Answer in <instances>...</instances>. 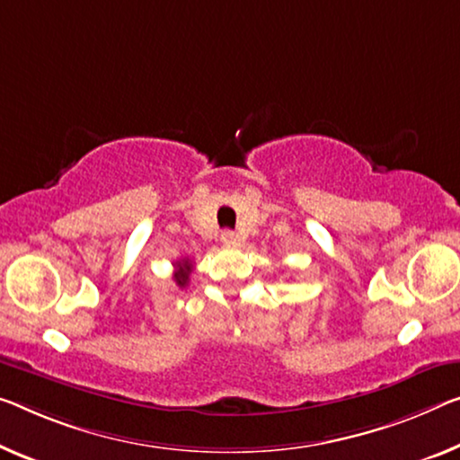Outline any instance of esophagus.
<instances>
[{
	"label": "esophagus",
	"mask_w": 460,
	"mask_h": 460,
	"mask_svg": "<svg viewBox=\"0 0 460 460\" xmlns=\"http://www.w3.org/2000/svg\"><path fill=\"white\" fill-rule=\"evenodd\" d=\"M220 238H222L224 244H238V240H240L236 232H232V230H224Z\"/></svg>",
	"instance_id": "obj_1"
}]
</instances>
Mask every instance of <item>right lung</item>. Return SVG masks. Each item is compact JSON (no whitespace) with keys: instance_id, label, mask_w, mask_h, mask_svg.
<instances>
[{"instance_id":"right-lung-1","label":"right lung","mask_w":460,"mask_h":460,"mask_svg":"<svg viewBox=\"0 0 460 460\" xmlns=\"http://www.w3.org/2000/svg\"><path fill=\"white\" fill-rule=\"evenodd\" d=\"M176 271H174V281L176 286L185 288L189 284V275H190V270H193V265H190L189 259H182L179 261V263H174Z\"/></svg>"}]
</instances>
